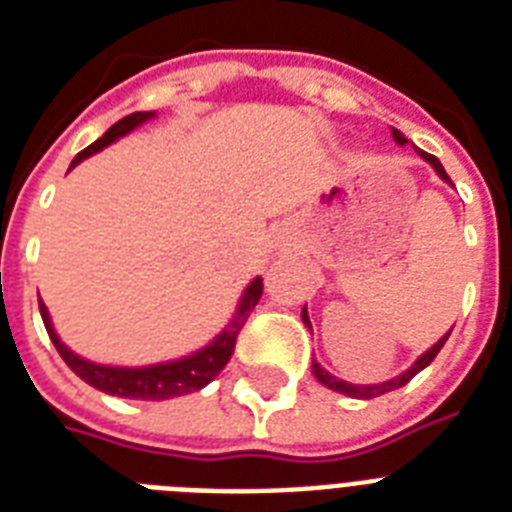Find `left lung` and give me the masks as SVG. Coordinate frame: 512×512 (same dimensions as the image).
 <instances>
[{
    "label": "left lung",
    "mask_w": 512,
    "mask_h": 512,
    "mask_svg": "<svg viewBox=\"0 0 512 512\" xmlns=\"http://www.w3.org/2000/svg\"><path fill=\"white\" fill-rule=\"evenodd\" d=\"M393 140H396L398 146H404V143H406V138L398 130H393ZM420 156H422V159H425V162L430 164V167H433V170L438 172V177H441V180H446V183H452V180H449V175H446V170H444V167H441V162H438L436 156L425 154V151H420ZM303 321H305V324H308V327H311L308 311H303ZM449 335H452V329H449V332H446V335L441 337V340H438L436 345H433V348L425 350V353H422V356L417 358V361H414V364L409 366V369H406L404 374H398V377H393V380H388V382H377V385H353V382H345V380H340V377H335V374H329L327 369H324V366H321V364H316V361H313V374H316V380H319L321 385H327L329 390H337V393H345V396H350V398L382 396V393H388V390L401 388V385H406V382L412 380L414 374L422 372V369H425V366H428L430 361H433V358L438 356V350L444 348V342L449 340Z\"/></svg>",
    "instance_id": "obj_1"
}]
</instances>
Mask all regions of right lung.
<instances>
[{
    "instance_id": "obj_1",
    "label": "right lung",
    "mask_w": 512,
    "mask_h": 512,
    "mask_svg": "<svg viewBox=\"0 0 512 512\" xmlns=\"http://www.w3.org/2000/svg\"><path fill=\"white\" fill-rule=\"evenodd\" d=\"M154 111H135V114L124 116L114 127H108L106 135L98 138L92 146H87L82 154H76V159L71 162V167H76L79 162H84L87 156L98 154L106 146H111L114 140L124 138L127 132H132L135 127H140L148 119H154ZM263 295V279H255L244 289V295L239 300V308H236V316L231 319V324L215 337V340L204 345L201 350L191 353V356L177 358V361H167V364H154V366H135V369H127V366H103L95 364V361H87V358L76 356L74 350L63 345L52 327L50 313H47V305L39 300V313H42L44 327H47V335H50L52 345L58 348L60 358L71 366V372L76 377H82L87 385L103 390L108 396L119 398H138V401H167V398L185 396V393H193V390H201L204 385L215 380L217 374L223 372V366L231 361L233 348H236V337H239L241 327L247 324L249 313L255 311L257 300Z\"/></svg>"
}]
</instances>
